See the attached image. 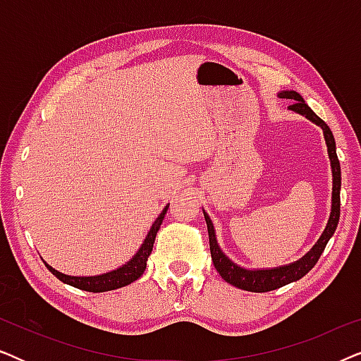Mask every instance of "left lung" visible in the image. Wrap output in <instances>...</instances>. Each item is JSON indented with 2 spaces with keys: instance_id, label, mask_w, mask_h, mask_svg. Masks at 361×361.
Here are the masks:
<instances>
[{
  "instance_id": "obj_1",
  "label": "left lung",
  "mask_w": 361,
  "mask_h": 361,
  "mask_svg": "<svg viewBox=\"0 0 361 361\" xmlns=\"http://www.w3.org/2000/svg\"><path fill=\"white\" fill-rule=\"evenodd\" d=\"M278 97L294 102L293 105L289 106V110L299 113V115L305 116L307 120L322 128L325 145H327V151H329L330 167H332V210H330L327 226H325V230L322 231V235H320L317 243H315L312 248H310V251H307V253L302 256V258L294 261V263L290 264L278 266V268H264V269H246L233 263V261H231L219 246L214 224H212L209 214L204 210L207 228H209L210 255H212V261H214L215 269L219 271L220 276L226 281V283L235 286V288L238 289L250 290V293H268V290L283 288L286 284L294 283V281H299L300 278H304V276L314 268L315 263H317L320 255L324 253L329 240L332 238V235L335 233V228H337L338 219H340V185H342V174H340V162L337 157V147H335V140H334L332 131H330L327 123L320 120V118L310 110L307 103L304 102V98L300 97L298 92L283 90L278 93Z\"/></svg>"
}]
</instances>
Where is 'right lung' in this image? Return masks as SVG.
<instances>
[{
  "mask_svg": "<svg viewBox=\"0 0 361 361\" xmlns=\"http://www.w3.org/2000/svg\"><path fill=\"white\" fill-rule=\"evenodd\" d=\"M167 209H169V205L164 207V210L161 212L154 224H152L151 230L147 231L146 238H145V241H142V245L140 246V250L136 251V255L133 256L128 263L120 266V268L110 271V273L98 274V276H68V274L61 273V271L54 269L51 264L46 263V261H44V264H46L47 269L51 271V273L56 276L57 279H61L62 283L73 286V288H77V289L88 290V293H105V290L125 288V286L131 284L133 281L141 278L142 273H145L147 258H149L152 246H154L156 235L161 228V224H162V220H164Z\"/></svg>",
  "mask_w": 361,
  "mask_h": 361,
  "instance_id": "add662e5",
  "label": "right lung"
}]
</instances>
